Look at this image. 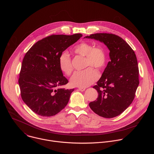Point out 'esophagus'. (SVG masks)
<instances>
[{
    "instance_id": "1",
    "label": "esophagus",
    "mask_w": 154,
    "mask_h": 154,
    "mask_svg": "<svg viewBox=\"0 0 154 154\" xmlns=\"http://www.w3.org/2000/svg\"><path fill=\"white\" fill-rule=\"evenodd\" d=\"M85 90H86L85 88H79V90H80L81 91H85Z\"/></svg>"
}]
</instances>
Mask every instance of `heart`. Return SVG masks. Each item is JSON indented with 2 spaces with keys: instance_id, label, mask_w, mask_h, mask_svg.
Instances as JSON below:
<instances>
[{
  "instance_id": "b5f03b06",
  "label": "heart",
  "mask_w": 154,
  "mask_h": 154,
  "mask_svg": "<svg viewBox=\"0 0 154 154\" xmlns=\"http://www.w3.org/2000/svg\"><path fill=\"white\" fill-rule=\"evenodd\" d=\"M74 51L75 54L85 57L86 67L91 66L97 69L103 68L106 61V52L101 47H94L92 45L82 42L77 45ZM59 66L63 72L68 75H71L73 68L69 54L64 52L59 57ZM98 79L97 72L92 68H88L83 71H78L74 74L70 80L72 86L85 88L93 83Z\"/></svg>"
}]
</instances>
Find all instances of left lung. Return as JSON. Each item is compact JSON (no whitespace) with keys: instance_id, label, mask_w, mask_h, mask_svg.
<instances>
[{"instance_id":"1","label":"left lung","mask_w":154,"mask_h":154,"mask_svg":"<svg viewBox=\"0 0 154 154\" xmlns=\"http://www.w3.org/2000/svg\"><path fill=\"white\" fill-rule=\"evenodd\" d=\"M108 48L110 58L100 79L94 86L99 95L89 103L100 116L112 118L121 115L133 102L139 85V69L136 55L121 37L112 33L86 36Z\"/></svg>"}]
</instances>
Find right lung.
<instances>
[{
  "label": "right lung",
  "mask_w": 154,
  "mask_h": 154,
  "mask_svg": "<svg viewBox=\"0 0 154 154\" xmlns=\"http://www.w3.org/2000/svg\"><path fill=\"white\" fill-rule=\"evenodd\" d=\"M82 36L81 33L51 35L38 41L26 54L18 82L22 99L36 114L52 116L68 104L74 89H56L68 83L60 69L59 57Z\"/></svg>",
  "instance_id": "1"
}]
</instances>
